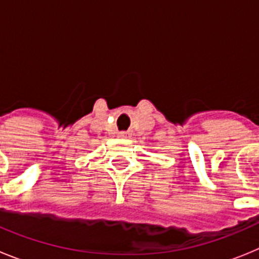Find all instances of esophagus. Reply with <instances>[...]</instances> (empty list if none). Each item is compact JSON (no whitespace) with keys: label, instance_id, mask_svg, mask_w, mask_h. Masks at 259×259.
I'll return each mask as SVG.
<instances>
[{"label":"esophagus","instance_id":"1","mask_svg":"<svg viewBox=\"0 0 259 259\" xmlns=\"http://www.w3.org/2000/svg\"><path fill=\"white\" fill-rule=\"evenodd\" d=\"M125 135H127L125 132H122V134H120V136H125Z\"/></svg>","mask_w":259,"mask_h":259}]
</instances>
